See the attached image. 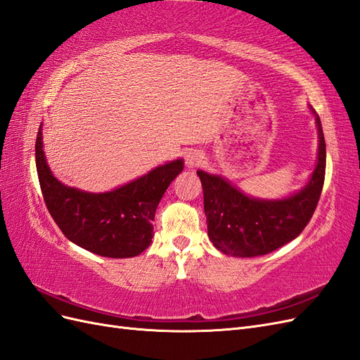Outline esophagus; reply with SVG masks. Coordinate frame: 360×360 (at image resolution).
Masks as SVG:
<instances>
[{
    "mask_svg": "<svg viewBox=\"0 0 360 360\" xmlns=\"http://www.w3.org/2000/svg\"><path fill=\"white\" fill-rule=\"evenodd\" d=\"M203 155H202V152H199V150H191V152H188L187 153V157H186V162H187V166L188 167H198V166H200V164L203 162Z\"/></svg>",
    "mask_w": 360,
    "mask_h": 360,
    "instance_id": "34e87169",
    "label": "esophagus"
}]
</instances>
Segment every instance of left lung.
Returning <instances> with one entry per match:
<instances>
[{
    "label": "left lung",
    "mask_w": 360,
    "mask_h": 360,
    "mask_svg": "<svg viewBox=\"0 0 360 360\" xmlns=\"http://www.w3.org/2000/svg\"><path fill=\"white\" fill-rule=\"evenodd\" d=\"M318 161L307 186L282 200H256L220 176L198 170L203 187L208 237L224 255L253 258L271 253L299 237L311 221L326 176V141L316 116Z\"/></svg>",
    "instance_id": "obj_1"
}]
</instances>
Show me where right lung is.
Masks as SVG:
<instances>
[{
	"mask_svg": "<svg viewBox=\"0 0 360 360\" xmlns=\"http://www.w3.org/2000/svg\"><path fill=\"white\" fill-rule=\"evenodd\" d=\"M36 167L46 208L68 240L107 258H131L152 243L157 207L170 182L182 172L184 162L176 160L164 164L108 193L79 191L63 186L51 173L44 155L40 125Z\"/></svg>",
	"mask_w": 360,
	"mask_h": 360,
	"instance_id": "add662e5",
	"label": "right lung"
}]
</instances>
